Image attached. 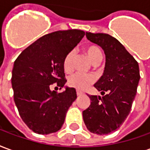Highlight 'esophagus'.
I'll use <instances>...</instances> for the list:
<instances>
[{
  "instance_id": "esophagus-1",
  "label": "esophagus",
  "mask_w": 150,
  "mask_h": 150,
  "mask_svg": "<svg viewBox=\"0 0 150 150\" xmlns=\"http://www.w3.org/2000/svg\"><path fill=\"white\" fill-rule=\"evenodd\" d=\"M76 94H77V96H81V95H83V93L82 91H79V90H76Z\"/></svg>"
}]
</instances>
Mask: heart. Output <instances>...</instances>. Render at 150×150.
I'll return each instance as SVG.
<instances>
[{
  "mask_svg": "<svg viewBox=\"0 0 150 150\" xmlns=\"http://www.w3.org/2000/svg\"><path fill=\"white\" fill-rule=\"evenodd\" d=\"M85 54L93 64L100 62L102 59V53L100 49L96 45H90L85 47ZM75 58V51L71 50L67 54L63 60V68L65 71L69 72L71 71L73 60ZM94 77L91 75H83L81 73H75L68 79L69 86L75 88L79 90H86L88 87L94 83Z\"/></svg>",
  "mask_w": 150,
  "mask_h": 150,
  "instance_id": "heart-1",
  "label": "heart"
}]
</instances>
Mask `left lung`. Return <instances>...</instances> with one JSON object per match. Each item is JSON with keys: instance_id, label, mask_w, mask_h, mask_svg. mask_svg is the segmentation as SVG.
I'll return each mask as SVG.
<instances>
[{"instance_id": "8db88e82", "label": "left lung", "mask_w": 150, "mask_h": 150, "mask_svg": "<svg viewBox=\"0 0 150 150\" xmlns=\"http://www.w3.org/2000/svg\"><path fill=\"white\" fill-rule=\"evenodd\" d=\"M86 37L103 49L105 67L94 85L103 96H88L91 104L83 112V118L90 132L104 135L119 129L129 116L140 80L139 65L109 34L86 32Z\"/></svg>"}]
</instances>
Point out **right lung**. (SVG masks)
<instances>
[{
    "mask_svg": "<svg viewBox=\"0 0 150 150\" xmlns=\"http://www.w3.org/2000/svg\"><path fill=\"white\" fill-rule=\"evenodd\" d=\"M85 35L80 30L46 34L25 49L15 60L11 83L13 99L25 124L38 134L56 132L77 98L74 88L58 93L50 90L57 83L65 86L63 60Z\"/></svg>",
    "mask_w": 150,
    "mask_h": 150,
    "instance_id": "right-lung-1",
    "label": "right lung"
}]
</instances>
